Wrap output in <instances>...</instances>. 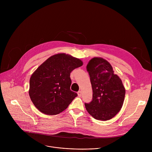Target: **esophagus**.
Listing matches in <instances>:
<instances>
[{
	"label": "esophagus",
	"instance_id": "1",
	"mask_svg": "<svg viewBox=\"0 0 152 152\" xmlns=\"http://www.w3.org/2000/svg\"><path fill=\"white\" fill-rule=\"evenodd\" d=\"M77 94H78V96L80 97L81 95H82V92H81V91H79L77 92Z\"/></svg>",
	"mask_w": 152,
	"mask_h": 152
}]
</instances>
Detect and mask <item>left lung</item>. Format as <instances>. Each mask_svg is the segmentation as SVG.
Returning <instances> with one entry per match:
<instances>
[{"label": "left lung", "instance_id": "1", "mask_svg": "<svg viewBox=\"0 0 152 152\" xmlns=\"http://www.w3.org/2000/svg\"><path fill=\"white\" fill-rule=\"evenodd\" d=\"M93 90V100L85 103L95 119L106 121L113 118L123 104L126 90L120 77L114 73L110 63L100 57L92 58L86 66Z\"/></svg>", "mask_w": 152, "mask_h": 152}]
</instances>
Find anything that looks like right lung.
<instances>
[{
  "instance_id": "obj_1",
  "label": "right lung",
  "mask_w": 152,
  "mask_h": 152,
  "mask_svg": "<svg viewBox=\"0 0 152 152\" xmlns=\"http://www.w3.org/2000/svg\"><path fill=\"white\" fill-rule=\"evenodd\" d=\"M83 62L70 55H53L41 64L29 80V94L37 109L47 115L66 110L77 94L70 90V73Z\"/></svg>"
}]
</instances>
